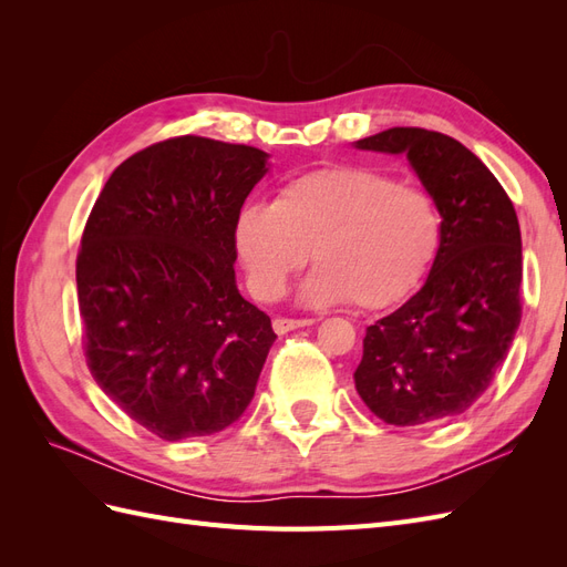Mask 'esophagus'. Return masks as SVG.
<instances>
[{
  "instance_id": "34e87169",
  "label": "esophagus",
  "mask_w": 567,
  "mask_h": 567,
  "mask_svg": "<svg viewBox=\"0 0 567 567\" xmlns=\"http://www.w3.org/2000/svg\"><path fill=\"white\" fill-rule=\"evenodd\" d=\"M315 323V319H284V317H279V319H274V331H277L279 336H284V333H288V331H296V329H302V326H312Z\"/></svg>"
}]
</instances>
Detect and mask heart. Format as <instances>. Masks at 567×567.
<instances>
[{
	"label": "heart",
	"instance_id": "b5f03b06",
	"mask_svg": "<svg viewBox=\"0 0 567 567\" xmlns=\"http://www.w3.org/2000/svg\"><path fill=\"white\" fill-rule=\"evenodd\" d=\"M442 217L425 188L369 167H333L288 182L277 200L246 203L236 215V250L250 288L277 298L310 260L300 302L350 300L379 310L404 298L440 246Z\"/></svg>",
	"mask_w": 567,
	"mask_h": 567
}]
</instances>
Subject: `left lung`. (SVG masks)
Masks as SVG:
<instances>
[{
    "mask_svg": "<svg viewBox=\"0 0 567 567\" xmlns=\"http://www.w3.org/2000/svg\"><path fill=\"white\" fill-rule=\"evenodd\" d=\"M354 148L404 156L442 217L423 286L367 329L354 388L390 425L440 423L487 390L518 331V217L485 163L447 134L392 127Z\"/></svg>",
    "mask_w": 567,
    "mask_h": 567,
    "instance_id": "obj_1",
    "label": "left lung"
}]
</instances>
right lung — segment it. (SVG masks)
<instances>
[{
	"label": "right lung",
	"instance_id": "add662e5",
	"mask_svg": "<svg viewBox=\"0 0 567 567\" xmlns=\"http://www.w3.org/2000/svg\"><path fill=\"white\" fill-rule=\"evenodd\" d=\"M269 153L177 136L99 194L78 255L84 354L99 388L167 442L225 431L250 404L271 321L236 286V215Z\"/></svg>",
	"mask_w": 567,
	"mask_h": 567
}]
</instances>
